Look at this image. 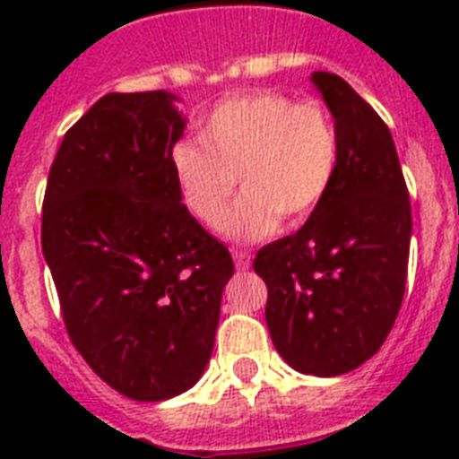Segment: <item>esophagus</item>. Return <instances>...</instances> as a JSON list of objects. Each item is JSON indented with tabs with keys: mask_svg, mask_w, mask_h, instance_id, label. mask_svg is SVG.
<instances>
[{
	"mask_svg": "<svg viewBox=\"0 0 459 459\" xmlns=\"http://www.w3.org/2000/svg\"><path fill=\"white\" fill-rule=\"evenodd\" d=\"M233 262H236L238 272H245V269H250L252 257H250V255H247V252H243V250H233Z\"/></svg>",
	"mask_w": 459,
	"mask_h": 459,
	"instance_id": "1",
	"label": "esophagus"
}]
</instances>
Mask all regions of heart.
<instances>
[{"mask_svg": "<svg viewBox=\"0 0 459 459\" xmlns=\"http://www.w3.org/2000/svg\"><path fill=\"white\" fill-rule=\"evenodd\" d=\"M338 161L331 114L319 102H293L273 90L219 102L202 124L200 143L183 140L171 154L183 202L207 229L221 226L240 183L243 197L223 226L236 243L272 236L281 219H309L331 193Z\"/></svg>", "mask_w": 459, "mask_h": 459, "instance_id": "obj_1", "label": "heart"}]
</instances>
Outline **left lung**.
<instances>
[{
    "label": "left lung",
    "mask_w": 459,
    "mask_h": 459,
    "mask_svg": "<svg viewBox=\"0 0 459 459\" xmlns=\"http://www.w3.org/2000/svg\"><path fill=\"white\" fill-rule=\"evenodd\" d=\"M335 118L341 161L331 193L293 236L264 245L266 326L293 369L341 377L384 345L403 305L412 207L391 131L342 81L314 71Z\"/></svg>",
    "instance_id": "obj_1"
}]
</instances>
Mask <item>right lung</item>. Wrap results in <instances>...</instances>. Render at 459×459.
Masks as SVG:
<instances>
[{"label": "right lung", "instance_id": "1", "mask_svg": "<svg viewBox=\"0 0 459 459\" xmlns=\"http://www.w3.org/2000/svg\"><path fill=\"white\" fill-rule=\"evenodd\" d=\"M176 95L109 92L66 131L47 178L42 255L68 338L126 398L186 393L207 367L233 259L183 204Z\"/></svg>", "mask_w": 459, "mask_h": 459}]
</instances>
